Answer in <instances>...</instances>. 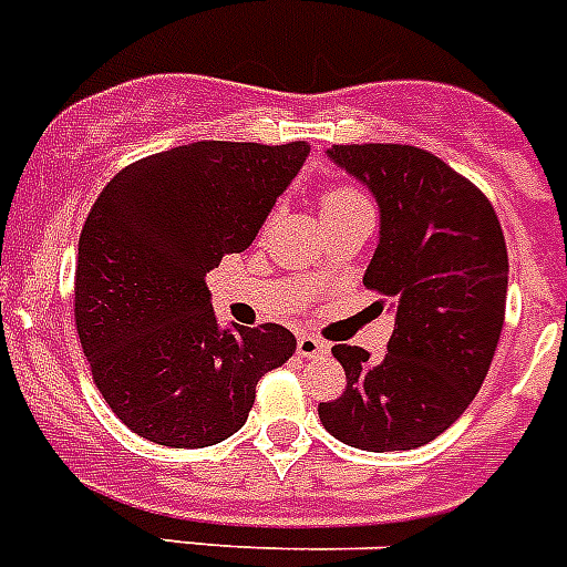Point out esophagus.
<instances>
[{"instance_id": "34e87169", "label": "esophagus", "mask_w": 567, "mask_h": 567, "mask_svg": "<svg viewBox=\"0 0 567 567\" xmlns=\"http://www.w3.org/2000/svg\"><path fill=\"white\" fill-rule=\"evenodd\" d=\"M298 358H323V354H329V343H323L320 338H315V334H298Z\"/></svg>"}]
</instances>
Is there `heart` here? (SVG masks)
Segmentation results:
<instances>
[{
  "mask_svg": "<svg viewBox=\"0 0 567 567\" xmlns=\"http://www.w3.org/2000/svg\"><path fill=\"white\" fill-rule=\"evenodd\" d=\"M358 204H365V198L358 193V189L349 187V184H329V187L323 189V213L358 207Z\"/></svg>",
  "mask_w": 567,
  "mask_h": 567,
  "instance_id": "b5f03b06",
  "label": "heart"
}]
</instances>
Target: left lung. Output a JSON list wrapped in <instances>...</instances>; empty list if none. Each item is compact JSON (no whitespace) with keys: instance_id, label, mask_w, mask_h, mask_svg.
Here are the masks:
<instances>
[{"instance_id":"8db88e82","label":"left lung","mask_w":567,"mask_h":567,"mask_svg":"<svg viewBox=\"0 0 567 567\" xmlns=\"http://www.w3.org/2000/svg\"><path fill=\"white\" fill-rule=\"evenodd\" d=\"M346 173L380 204V240L365 289L394 300L389 349L338 343L346 372L320 423L363 452H405L432 443L480 392L497 352L508 292V249L480 187L429 150L409 144H334Z\"/></svg>"}]
</instances>
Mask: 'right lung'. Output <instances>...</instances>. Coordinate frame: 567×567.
Wrapping results in <instances>:
<instances>
[{"label": "right lung", "mask_w": 567, "mask_h": 567, "mask_svg": "<svg viewBox=\"0 0 567 567\" xmlns=\"http://www.w3.org/2000/svg\"><path fill=\"white\" fill-rule=\"evenodd\" d=\"M309 144L195 142L127 164L90 207L73 312L93 383L138 437L204 449L233 437L255 385L287 363L280 323L221 329L209 269L258 235Z\"/></svg>", "instance_id": "1"}]
</instances>
